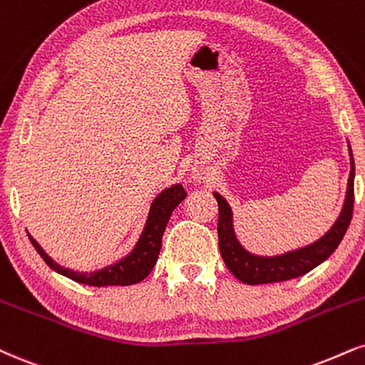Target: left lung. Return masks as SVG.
Returning a JSON list of instances; mask_svg holds the SVG:
<instances>
[{"label":"left lung","mask_w":365,"mask_h":365,"mask_svg":"<svg viewBox=\"0 0 365 365\" xmlns=\"http://www.w3.org/2000/svg\"><path fill=\"white\" fill-rule=\"evenodd\" d=\"M350 149V146H349ZM350 177L349 187H346V195L340 216L330 231L324 232L318 241L302 247L292 252L275 255V257H260L245 250L240 245L232 227V210L225 197L214 192L217 205H219V221H217V236H219V250L225 260L226 267L231 274L241 282L257 285V284H270V282H284L301 275L308 274L314 267L327 260L330 255L335 252L340 241L344 240L346 230H349L350 221H352L354 212V156L350 149Z\"/></svg>","instance_id":"obj_1"}]
</instances>
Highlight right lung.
<instances>
[{
  "instance_id": "obj_1",
  "label": "right lung",
  "mask_w": 365,
  "mask_h": 365,
  "mask_svg": "<svg viewBox=\"0 0 365 365\" xmlns=\"http://www.w3.org/2000/svg\"><path fill=\"white\" fill-rule=\"evenodd\" d=\"M187 197V192L183 187L177 185L165 188L160 195L153 200L151 209H149L146 226L140 232L138 243L133 248V252L125 255L124 258L112 263V265L103 267L102 270L95 272H74L71 269H64L59 263H56L52 258L43 252L41 245L29 235L32 241L34 248L43 258V262L56 270L57 274L64 275V277L80 282L85 285H95V287H105V285H133L144 280L151 274L153 267L158 260V255L161 250V240H163V232L168 225L171 212L175 207Z\"/></svg>"
}]
</instances>
